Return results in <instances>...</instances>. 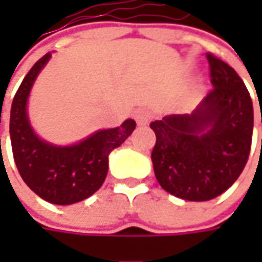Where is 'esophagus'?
<instances>
[{"instance_id":"34e87169","label":"esophagus","mask_w":262,"mask_h":262,"mask_svg":"<svg viewBox=\"0 0 262 262\" xmlns=\"http://www.w3.org/2000/svg\"><path fill=\"white\" fill-rule=\"evenodd\" d=\"M134 118L138 125H147L151 119V112L148 109H137L134 112Z\"/></svg>"}]
</instances>
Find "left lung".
Here are the masks:
<instances>
[{
	"mask_svg": "<svg viewBox=\"0 0 262 262\" xmlns=\"http://www.w3.org/2000/svg\"><path fill=\"white\" fill-rule=\"evenodd\" d=\"M207 61L213 90L203 102L191 114L150 124L156 134L151 160L157 182L188 201L213 200L233 185L252 143L254 107L242 78L213 54Z\"/></svg>",
	"mask_w": 262,
	"mask_h": 262,
	"instance_id": "1",
	"label": "left lung"
}]
</instances>
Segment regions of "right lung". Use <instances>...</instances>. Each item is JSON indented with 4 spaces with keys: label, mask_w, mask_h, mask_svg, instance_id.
I'll return each instance as SVG.
<instances>
[{
    "label": "right lung",
    "mask_w": 262,
    "mask_h": 262,
    "mask_svg": "<svg viewBox=\"0 0 262 262\" xmlns=\"http://www.w3.org/2000/svg\"><path fill=\"white\" fill-rule=\"evenodd\" d=\"M49 58L51 54L42 56L18 87L10 114V137L15 166L27 186L48 203L68 206L93 195L102 186L109 153L131 136L136 121L126 119L121 126L100 129L73 146H52L40 140L29 124L26 105L36 77Z\"/></svg>",
    "instance_id": "1"
}]
</instances>
